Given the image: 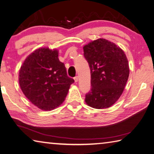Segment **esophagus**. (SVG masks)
<instances>
[{
  "label": "esophagus",
  "mask_w": 154,
  "mask_h": 154,
  "mask_svg": "<svg viewBox=\"0 0 154 154\" xmlns=\"http://www.w3.org/2000/svg\"><path fill=\"white\" fill-rule=\"evenodd\" d=\"M74 81H75V82H77L78 81V76H76V77H74Z\"/></svg>",
  "instance_id": "34e87169"
}]
</instances>
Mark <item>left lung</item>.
<instances>
[{
    "label": "left lung",
    "mask_w": 154,
    "mask_h": 154,
    "mask_svg": "<svg viewBox=\"0 0 154 154\" xmlns=\"http://www.w3.org/2000/svg\"><path fill=\"white\" fill-rule=\"evenodd\" d=\"M83 48L92 86L85 102L94 108H108L120 98L128 81L130 70L126 56L120 47L103 38L94 40Z\"/></svg>",
    "instance_id": "1"
}]
</instances>
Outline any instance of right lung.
I'll return each instance as SVG.
<instances>
[{
    "mask_svg": "<svg viewBox=\"0 0 154 154\" xmlns=\"http://www.w3.org/2000/svg\"><path fill=\"white\" fill-rule=\"evenodd\" d=\"M58 56L56 50H36L26 58L19 72V84L24 94L42 110H52L60 105L74 82Z\"/></svg>",
    "mask_w": 154,
    "mask_h": 154,
    "instance_id": "add662e5",
    "label": "right lung"
}]
</instances>
